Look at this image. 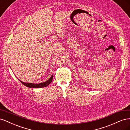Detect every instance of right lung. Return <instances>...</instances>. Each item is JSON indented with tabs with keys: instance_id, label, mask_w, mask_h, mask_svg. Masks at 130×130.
Listing matches in <instances>:
<instances>
[{
	"instance_id": "obj_1",
	"label": "right lung",
	"mask_w": 130,
	"mask_h": 130,
	"mask_svg": "<svg viewBox=\"0 0 130 130\" xmlns=\"http://www.w3.org/2000/svg\"><path fill=\"white\" fill-rule=\"evenodd\" d=\"M53 75H52V76H51L48 80L44 82H42V83H40V84L26 83V82H24L22 81L21 80H19L18 78V79L22 84L26 86V87H29V88H42V87H45L47 86H48L51 83V82H52V81L53 80Z\"/></svg>"
}]
</instances>
